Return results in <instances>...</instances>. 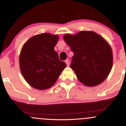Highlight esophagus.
Masks as SVG:
<instances>
[{"instance_id": "esophagus-1", "label": "esophagus", "mask_w": 126, "mask_h": 126, "mask_svg": "<svg viewBox=\"0 0 126 126\" xmlns=\"http://www.w3.org/2000/svg\"><path fill=\"white\" fill-rule=\"evenodd\" d=\"M65 62L66 64H67V66H69V59H67V60H66Z\"/></svg>"}]
</instances>
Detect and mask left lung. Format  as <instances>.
I'll use <instances>...</instances> for the list:
<instances>
[{
	"label": "left lung",
	"mask_w": 126,
	"mask_h": 126,
	"mask_svg": "<svg viewBox=\"0 0 126 126\" xmlns=\"http://www.w3.org/2000/svg\"><path fill=\"white\" fill-rule=\"evenodd\" d=\"M63 39L74 53L70 68L79 81L87 87L103 82L113 64L112 51L109 43L93 31L66 34Z\"/></svg>",
	"instance_id": "obj_1"
}]
</instances>
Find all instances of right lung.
<instances>
[{
    "mask_svg": "<svg viewBox=\"0 0 126 126\" xmlns=\"http://www.w3.org/2000/svg\"><path fill=\"white\" fill-rule=\"evenodd\" d=\"M59 38L57 34L44 33L31 37L23 45L19 58L20 70L33 88L44 90L51 87L66 67L54 50Z\"/></svg>",
    "mask_w": 126,
    "mask_h": 126,
    "instance_id": "obj_1",
    "label": "right lung"
}]
</instances>
